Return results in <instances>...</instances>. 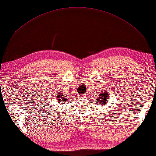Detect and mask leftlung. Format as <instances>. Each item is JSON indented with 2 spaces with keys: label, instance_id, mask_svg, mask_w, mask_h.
<instances>
[{
  "label": "left lung",
  "instance_id": "left-lung-1",
  "mask_svg": "<svg viewBox=\"0 0 156 156\" xmlns=\"http://www.w3.org/2000/svg\"><path fill=\"white\" fill-rule=\"evenodd\" d=\"M102 93H100V97L96 99L97 100V104H100L101 106L107 104V102L109 100V96L108 93H107L105 90H104V92H101Z\"/></svg>",
  "mask_w": 156,
  "mask_h": 156
}]
</instances>
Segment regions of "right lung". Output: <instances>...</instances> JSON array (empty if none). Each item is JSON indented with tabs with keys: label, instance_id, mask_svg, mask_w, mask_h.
Wrapping results in <instances>:
<instances>
[{
	"label": "right lung",
	"instance_id": "1",
	"mask_svg": "<svg viewBox=\"0 0 156 156\" xmlns=\"http://www.w3.org/2000/svg\"><path fill=\"white\" fill-rule=\"evenodd\" d=\"M56 100H58V102L59 104H61H61H63V103L67 102V99L65 98V96H63V93H58L56 96Z\"/></svg>",
	"mask_w": 156,
	"mask_h": 156
}]
</instances>
